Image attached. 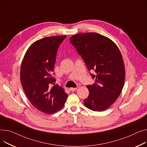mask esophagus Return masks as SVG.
I'll list each match as a JSON object with an SVG mask.
<instances>
[{
  "label": "esophagus",
  "mask_w": 147,
  "mask_h": 147,
  "mask_svg": "<svg viewBox=\"0 0 147 147\" xmlns=\"http://www.w3.org/2000/svg\"><path fill=\"white\" fill-rule=\"evenodd\" d=\"M77 90V88H73V87H71V88H69V90L72 91H75Z\"/></svg>",
  "instance_id": "1"
}]
</instances>
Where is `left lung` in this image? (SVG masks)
<instances>
[{
    "mask_svg": "<svg viewBox=\"0 0 147 147\" xmlns=\"http://www.w3.org/2000/svg\"><path fill=\"white\" fill-rule=\"evenodd\" d=\"M71 44L96 79L88 85V97L84 100L88 109L97 111L107 109L116 101L123 89L125 69L121 53L110 38L96 32L78 34L70 38Z\"/></svg>",
    "mask_w": 147,
    "mask_h": 147,
    "instance_id": "obj_1",
    "label": "left lung"
}]
</instances>
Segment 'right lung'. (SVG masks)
<instances>
[{
    "label": "right lung",
    "instance_id": "right-lung-1",
    "mask_svg": "<svg viewBox=\"0 0 147 147\" xmlns=\"http://www.w3.org/2000/svg\"><path fill=\"white\" fill-rule=\"evenodd\" d=\"M65 36L43 38L33 42L25 54L20 80L32 106L42 113L52 114L65 106L67 94L54 83L52 76L57 51Z\"/></svg>",
    "mask_w": 147,
    "mask_h": 147
}]
</instances>
